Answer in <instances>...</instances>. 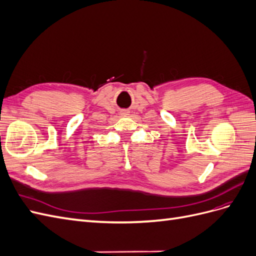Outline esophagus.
I'll list each match as a JSON object with an SVG mask.
<instances>
[{
	"label": "esophagus",
	"mask_w": 256,
	"mask_h": 256,
	"mask_svg": "<svg viewBox=\"0 0 256 256\" xmlns=\"http://www.w3.org/2000/svg\"><path fill=\"white\" fill-rule=\"evenodd\" d=\"M120 114H122V116H127V115H129V111H128V110H122V111L120 112Z\"/></svg>",
	"instance_id": "esophagus-1"
}]
</instances>
